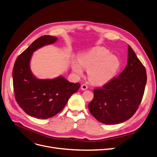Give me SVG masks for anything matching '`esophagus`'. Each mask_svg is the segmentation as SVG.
<instances>
[{
    "mask_svg": "<svg viewBox=\"0 0 157 157\" xmlns=\"http://www.w3.org/2000/svg\"><path fill=\"white\" fill-rule=\"evenodd\" d=\"M81 90H86L87 88H88V86H87L86 84H83L82 85H81Z\"/></svg>",
    "mask_w": 157,
    "mask_h": 157,
    "instance_id": "obj_1",
    "label": "esophagus"
}]
</instances>
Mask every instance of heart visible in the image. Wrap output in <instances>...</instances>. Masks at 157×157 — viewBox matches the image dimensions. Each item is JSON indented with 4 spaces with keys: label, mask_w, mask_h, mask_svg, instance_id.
<instances>
[{
    "label": "heart",
    "mask_w": 157,
    "mask_h": 157,
    "mask_svg": "<svg viewBox=\"0 0 157 157\" xmlns=\"http://www.w3.org/2000/svg\"><path fill=\"white\" fill-rule=\"evenodd\" d=\"M88 71V78L95 84H103L110 81L119 71L121 62L119 58L110 55V52L105 48H97L86 54L80 61L74 60L72 68L78 75L83 74V69Z\"/></svg>",
    "instance_id": "heart-1"
}]
</instances>
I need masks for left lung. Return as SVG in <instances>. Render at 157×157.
<instances>
[{
	"instance_id": "8db88e82",
	"label": "left lung",
	"mask_w": 157,
	"mask_h": 157,
	"mask_svg": "<svg viewBox=\"0 0 157 157\" xmlns=\"http://www.w3.org/2000/svg\"><path fill=\"white\" fill-rule=\"evenodd\" d=\"M147 81L144 66L128 45V64L117 77L94 89L88 104L93 116L105 124H116L131 118L144 95Z\"/></svg>"
}]
</instances>
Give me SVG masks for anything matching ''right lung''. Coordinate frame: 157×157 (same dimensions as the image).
<instances>
[{
	"instance_id": "1",
	"label": "right lung",
	"mask_w": 157,
	"mask_h": 157,
	"mask_svg": "<svg viewBox=\"0 0 157 157\" xmlns=\"http://www.w3.org/2000/svg\"><path fill=\"white\" fill-rule=\"evenodd\" d=\"M50 35L39 37L17 58L13 69V83L18 105L30 116L48 119L56 115L66 105L80 84L71 83L59 76L53 79H39L30 69L33 52L40 47L56 42Z\"/></svg>"
}]
</instances>
